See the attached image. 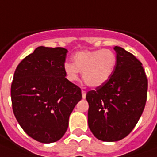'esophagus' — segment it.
<instances>
[{"instance_id": "esophagus-1", "label": "esophagus", "mask_w": 157, "mask_h": 157, "mask_svg": "<svg viewBox=\"0 0 157 157\" xmlns=\"http://www.w3.org/2000/svg\"><path fill=\"white\" fill-rule=\"evenodd\" d=\"M82 98H83V99H85V98H86V91L82 90Z\"/></svg>"}]
</instances>
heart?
<instances>
[{
	"label": "heart",
	"instance_id": "obj_1",
	"mask_svg": "<svg viewBox=\"0 0 157 157\" xmlns=\"http://www.w3.org/2000/svg\"><path fill=\"white\" fill-rule=\"evenodd\" d=\"M73 63L65 62L63 70L70 82L78 79L82 73L83 82L91 88H98L110 78L116 65V54L110 49L83 50L75 53Z\"/></svg>",
	"mask_w": 157,
	"mask_h": 157
}]
</instances>
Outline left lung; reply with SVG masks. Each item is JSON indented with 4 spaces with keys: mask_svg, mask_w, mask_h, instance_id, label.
<instances>
[{
    "mask_svg": "<svg viewBox=\"0 0 157 157\" xmlns=\"http://www.w3.org/2000/svg\"><path fill=\"white\" fill-rule=\"evenodd\" d=\"M114 49L116 65L111 77L86 95L89 129L103 142L126 137L139 121L147 100L148 80L141 62L121 47Z\"/></svg>",
    "mask_w": 157,
    "mask_h": 157,
    "instance_id": "obj_1",
    "label": "left lung"
}]
</instances>
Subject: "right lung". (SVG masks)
Listing matches in <instances>:
<instances>
[{
  "instance_id": "1",
  "label": "right lung",
  "mask_w": 157,
  "mask_h": 157,
  "mask_svg": "<svg viewBox=\"0 0 157 157\" xmlns=\"http://www.w3.org/2000/svg\"><path fill=\"white\" fill-rule=\"evenodd\" d=\"M68 50L40 46L20 62L11 85L14 115L30 137L55 143L64 136L81 89L65 76Z\"/></svg>"
}]
</instances>
